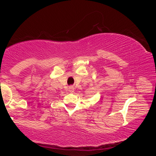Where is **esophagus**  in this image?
Segmentation results:
<instances>
[{"instance_id":"1","label":"esophagus","mask_w":156,"mask_h":156,"mask_svg":"<svg viewBox=\"0 0 156 156\" xmlns=\"http://www.w3.org/2000/svg\"><path fill=\"white\" fill-rule=\"evenodd\" d=\"M69 91H70V92H74V88L73 86H69Z\"/></svg>"}]
</instances>
